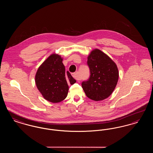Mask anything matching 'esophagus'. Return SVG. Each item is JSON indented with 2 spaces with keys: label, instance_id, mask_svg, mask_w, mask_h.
Returning a JSON list of instances; mask_svg holds the SVG:
<instances>
[{
  "label": "esophagus",
  "instance_id": "34e87169",
  "mask_svg": "<svg viewBox=\"0 0 153 153\" xmlns=\"http://www.w3.org/2000/svg\"><path fill=\"white\" fill-rule=\"evenodd\" d=\"M72 76H73V77L76 79V80H80V77L79 76V73L78 72H75V73H73L72 74Z\"/></svg>",
  "mask_w": 153,
  "mask_h": 153
}]
</instances>
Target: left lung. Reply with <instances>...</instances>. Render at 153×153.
Here are the masks:
<instances>
[{
	"label": "left lung",
	"instance_id": "left-lung-1",
	"mask_svg": "<svg viewBox=\"0 0 153 153\" xmlns=\"http://www.w3.org/2000/svg\"><path fill=\"white\" fill-rule=\"evenodd\" d=\"M91 75L82 82V87L88 98L94 101L103 100L112 94L119 79L117 64L105 53L95 49L88 56Z\"/></svg>",
	"mask_w": 153,
	"mask_h": 153
}]
</instances>
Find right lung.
Masks as SVG:
<instances>
[{
	"instance_id": "add662e5",
	"label": "right lung",
	"mask_w": 153,
	"mask_h": 153,
	"mask_svg": "<svg viewBox=\"0 0 153 153\" xmlns=\"http://www.w3.org/2000/svg\"><path fill=\"white\" fill-rule=\"evenodd\" d=\"M63 58L53 53L39 66L35 76V82L38 91L44 99L57 103L64 100L68 93V84L76 82L71 73L65 72Z\"/></svg>"
}]
</instances>
